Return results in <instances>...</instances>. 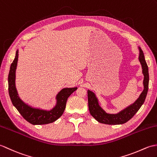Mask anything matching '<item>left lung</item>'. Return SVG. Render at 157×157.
<instances>
[{"label": "left lung", "instance_id": "obj_1", "mask_svg": "<svg viewBox=\"0 0 157 157\" xmlns=\"http://www.w3.org/2000/svg\"><path fill=\"white\" fill-rule=\"evenodd\" d=\"M139 61L142 65V73L144 75V90L140 94V97L136 101L127 107L126 109L121 111L116 114H110L106 113L99 105L98 99L96 97L95 93L91 90H87L88 94V105L90 113L99 122L109 125L122 124L127 122L136 113L139 109L144 103L146 97H147L148 89L149 75L148 68L146 62L144 53L141 48L139 47Z\"/></svg>", "mask_w": 157, "mask_h": 157}]
</instances>
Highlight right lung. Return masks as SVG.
<instances>
[{
	"label": "right lung",
	"mask_w": 157,
	"mask_h": 157,
	"mask_svg": "<svg viewBox=\"0 0 157 157\" xmlns=\"http://www.w3.org/2000/svg\"><path fill=\"white\" fill-rule=\"evenodd\" d=\"M18 52L17 50L15 58L10 65L8 76L9 93L13 105L24 119L31 124L42 125L54 122L63 114L68 97L77 89V87L62 89L56 96V105L50 111L31 107L19 98L15 87V71L18 61Z\"/></svg>",
	"instance_id": "1"
}]
</instances>
